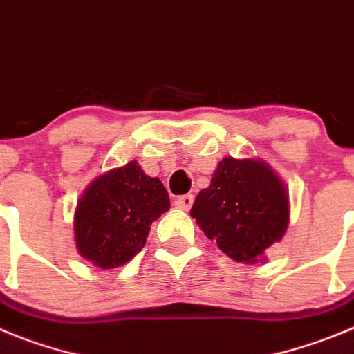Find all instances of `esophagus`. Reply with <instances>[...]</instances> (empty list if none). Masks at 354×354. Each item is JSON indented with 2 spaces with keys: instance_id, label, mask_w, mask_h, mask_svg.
Masks as SVG:
<instances>
[{
  "instance_id": "34e87169",
  "label": "esophagus",
  "mask_w": 354,
  "mask_h": 354,
  "mask_svg": "<svg viewBox=\"0 0 354 354\" xmlns=\"http://www.w3.org/2000/svg\"><path fill=\"white\" fill-rule=\"evenodd\" d=\"M174 205H176V208L189 212L194 205V196L192 194H185V196H180L176 201H174Z\"/></svg>"
}]
</instances>
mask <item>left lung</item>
Listing matches in <instances>:
<instances>
[{
  "label": "left lung",
  "instance_id": "8db88e82",
  "mask_svg": "<svg viewBox=\"0 0 354 354\" xmlns=\"http://www.w3.org/2000/svg\"><path fill=\"white\" fill-rule=\"evenodd\" d=\"M209 240L238 263H256L288 229L284 185L263 162L222 158L190 209Z\"/></svg>",
  "mask_w": 354,
  "mask_h": 354
}]
</instances>
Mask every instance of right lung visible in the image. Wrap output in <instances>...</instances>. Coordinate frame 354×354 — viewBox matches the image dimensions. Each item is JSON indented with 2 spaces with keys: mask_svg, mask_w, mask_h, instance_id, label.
Instances as JSON below:
<instances>
[{
  "mask_svg": "<svg viewBox=\"0 0 354 354\" xmlns=\"http://www.w3.org/2000/svg\"><path fill=\"white\" fill-rule=\"evenodd\" d=\"M171 208L158 178L129 162L97 178L75 209V241L84 259L102 270L129 263L141 252L149 225Z\"/></svg>",
  "mask_w": 354,
  "mask_h": 354,
  "instance_id": "obj_1",
  "label": "right lung"
}]
</instances>
